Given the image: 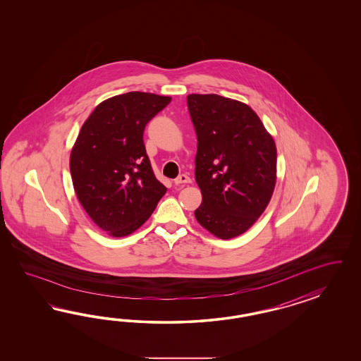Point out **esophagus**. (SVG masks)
<instances>
[{
  "label": "esophagus",
  "instance_id": "1",
  "mask_svg": "<svg viewBox=\"0 0 361 361\" xmlns=\"http://www.w3.org/2000/svg\"><path fill=\"white\" fill-rule=\"evenodd\" d=\"M190 183H192L190 177L186 175H180L175 180L176 185H181V184H190Z\"/></svg>",
  "mask_w": 361,
  "mask_h": 361
}]
</instances>
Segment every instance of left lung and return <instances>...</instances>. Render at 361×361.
I'll list each match as a JSON object with an SVG mask.
<instances>
[{"label": "left lung", "mask_w": 361, "mask_h": 361, "mask_svg": "<svg viewBox=\"0 0 361 361\" xmlns=\"http://www.w3.org/2000/svg\"><path fill=\"white\" fill-rule=\"evenodd\" d=\"M197 133L198 224L221 240L238 237L267 208L276 183V147L255 111L217 94H190Z\"/></svg>", "instance_id": "obj_1"}]
</instances>
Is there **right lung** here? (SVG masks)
Returning <instances> with one entry per match:
<instances>
[{"mask_svg":"<svg viewBox=\"0 0 361 361\" xmlns=\"http://www.w3.org/2000/svg\"><path fill=\"white\" fill-rule=\"evenodd\" d=\"M171 97L132 91L99 103L70 153L80 205L111 237L130 235L151 217L166 192L153 175L142 132Z\"/></svg>","mask_w":361,"mask_h":361,"instance_id":"add662e5","label":"right lung"}]
</instances>
